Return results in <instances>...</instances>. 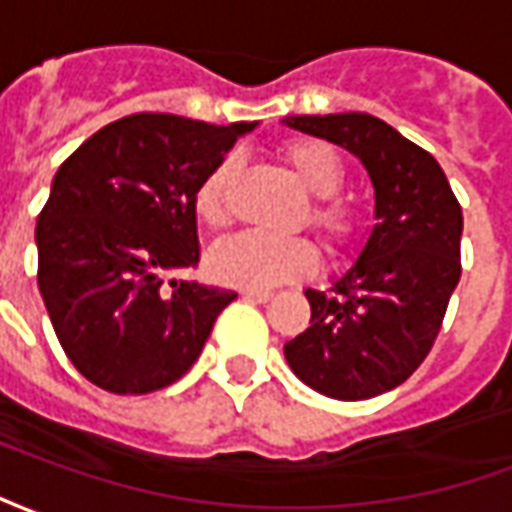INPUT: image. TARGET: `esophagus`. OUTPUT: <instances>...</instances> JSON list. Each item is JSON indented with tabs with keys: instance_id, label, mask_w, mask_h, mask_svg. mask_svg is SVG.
<instances>
[{
	"instance_id": "1",
	"label": "esophagus",
	"mask_w": 512,
	"mask_h": 512,
	"mask_svg": "<svg viewBox=\"0 0 512 512\" xmlns=\"http://www.w3.org/2000/svg\"><path fill=\"white\" fill-rule=\"evenodd\" d=\"M241 296H244L246 301H257V304H263V301H268L274 293L271 290H260V288H244L241 290Z\"/></svg>"
}]
</instances>
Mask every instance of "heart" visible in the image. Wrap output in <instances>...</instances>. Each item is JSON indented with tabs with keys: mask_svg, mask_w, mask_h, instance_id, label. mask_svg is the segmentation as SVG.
Masks as SVG:
<instances>
[{
	"mask_svg": "<svg viewBox=\"0 0 512 512\" xmlns=\"http://www.w3.org/2000/svg\"><path fill=\"white\" fill-rule=\"evenodd\" d=\"M285 161L296 178L315 194L307 222L329 249H345L356 235V213L340 197H332L343 186L345 167L337 150L318 139H296L285 147ZM238 161L222 158L194 189V213L205 227L219 230L230 222V189L235 183ZM318 266L315 246L301 235H271L244 230L208 252V271L219 282L238 288H271L312 274Z\"/></svg>",
	"mask_w": 512,
	"mask_h": 512,
	"instance_id": "b5f03b06",
	"label": "heart"
}]
</instances>
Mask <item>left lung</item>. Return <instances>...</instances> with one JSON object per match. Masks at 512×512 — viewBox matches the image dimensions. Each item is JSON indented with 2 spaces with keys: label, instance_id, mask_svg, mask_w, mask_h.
<instances>
[{
  "label": "left lung",
  "instance_id": "8db88e82",
  "mask_svg": "<svg viewBox=\"0 0 512 512\" xmlns=\"http://www.w3.org/2000/svg\"><path fill=\"white\" fill-rule=\"evenodd\" d=\"M290 128L351 150L376 186L378 224L332 290H307L310 329L285 343L290 370L334 400H367L417 370L461 279V202L439 161L365 112L299 115Z\"/></svg>",
  "mask_w": 512,
  "mask_h": 512
}]
</instances>
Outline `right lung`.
<instances>
[{
  "instance_id": "right-lung-1",
  "label": "right lung",
  "mask_w": 512,
  "mask_h": 512,
  "mask_svg": "<svg viewBox=\"0 0 512 512\" xmlns=\"http://www.w3.org/2000/svg\"><path fill=\"white\" fill-rule=\"evenodd\" d=\"M252 128L139 112L60 164L35 227L38 288L90 384L147 395L197 362L235 293L164 274L200 263L194 189Z\"/></svg>"
}]
</instances>
